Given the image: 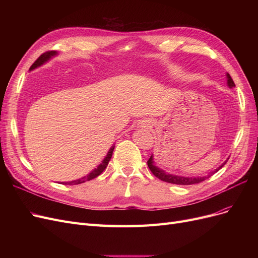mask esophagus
Segmentation results:
<instances>
[{
    "mask_svg": "<svg viewBox=\"0 0 258 258\" xmlns=\"http://www.w3.org/2000/svg\"><path fill=\"white\" fill-rule=\"evenodd\" d=\"M148 122H146V121H140L139 123H138V126L139 127H142V128H145V127H148Z\"/></svg>",
    "mask_w": 258,
    "mask_h": 258,
    "instance_id": "obj_1",
    "label": "esophagus"
}]
</instances>
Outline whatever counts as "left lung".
I'll return each mask as SVG.
<instances>
[{
    "label": "left lung",
    "mask_w": 258,
    "mask_h": 258,
    "mask_svg": "<svg viewBox=\"0 0 258 258\" xmlns=\"http://www.w3.org/2000/svg\"><path fill=\"white\" fill-rule=\"evenodd\" d=\"M227 84H228V86H229L230 88L235 87V86H236L235 83H233L232 79H231V76L228 73H227ZM225 163L226 162H224L220 168H217L215 171H213V172L209 173L207 176H202V177L201 176L200 177H185V176H178V175H173V174H167L165 171L157 168V167L154 165L153 156H151V158L147 160V166H148V168H150V170L152 171V173L156 177H158L159 179H161V181H163V182L171 183V184H176V185H192V184H198L200 182H204L205 179L211 177L215 172H217V171L220 170L221 168H223Z\"/></svg>",
    "instance_id": "left-lung-1"
}]
</instances>
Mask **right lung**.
I'll use <instances>...</instances> for the list:
<instances>
[{"label":"right lung","mask_w":258,"mask_h":258,"mask_svg":"<svg viewBox=\"0 0 258 258\" xmlns=\"http://www.w3.org/2000/svg\"><path fill=\"white\" fill-rule=\"evenodd\" d=\"M54 54H56V52H54V51H46V52H44L43 54H41V56L36 59V61L34 62V63H33L32 66H31L30 70H34V69H35V68H37V67H41L42 64H44V63H45L46 61H48L52 56H54ZM114 147H115V146H112V147L110 148V151L107 152L106 157L103 159V161L100 163V165L98 166V168H97V169H95L93 171H91V172H90L89 174H87V175L84 176V177H82V178L76 179V181H72V182H64L63 184H69V185H77V184H82V183H85L86 181H90V179L95 178V177H97L98 175H100V174L102 173L103 171L105 170V168L107 167V165H108V161L111 160V158H112V155H113V151H114Z\"/></svg>","instance_id":"1"}]
</instances>
